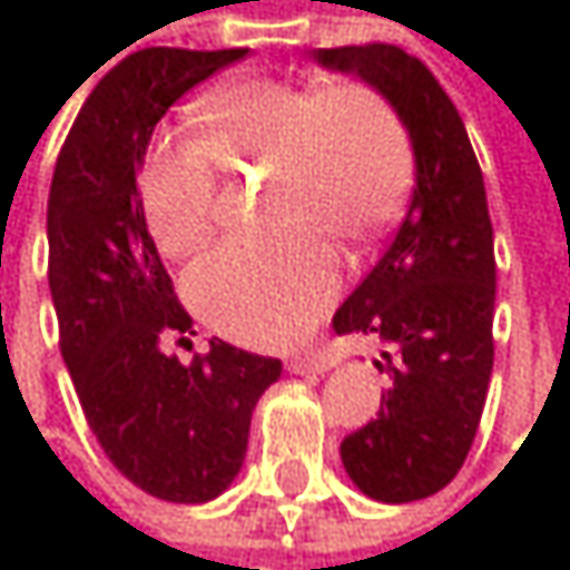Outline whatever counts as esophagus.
<instances>
[{
    "label": "esophagus",
    "instance_id": "1",
    "mask_svg": "<svg viewBox=\"0 0 570 570\" xmlns=\"http://www.w3.org/2000/svg\"><path fill=\"white\" fill-rule=\"evenodd\" d=\"M333 366V356L326 353V350H303V353H293L289 360H286V370L289 373H326Z\"/></svg>",
    "mask_w": 570,
    "mask_h": 570
}]
</instances>
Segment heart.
Wrapping results in <instances>:
<instances>
[{
    "instance_id": "1",
    "label": "heart",
    "mask_w": 570,
    "mask_h": 570,
    "mask_svg": "<svg viewBox=\"0 0 570 570\" xmlns=\"http://www.w3.org/2000/svg\"><path fill=\"white\" fill-rule=\"evenodd\" d=\"M197 134L165 135L145 148V224L168 257H187L217 227L220 168L271 165L261 210L277 227L217 244L190 267L187 293L224 336L286 343L336 293L326 237L366 244L396 220L415 168L409 128L370 81L316 88L250 75L197 101Z\"/></svg>"
}]
</instances>
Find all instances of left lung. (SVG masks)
Listing matches in <instances>:
<instances>
[{
  "label": "left lung",
  "mask_w": 570,
  "mask_h": 570,
  "mask_svg": "<svg viewBox=\"0 0 570 570\" xmlns=\"http://www.w3.org/2000/svg\"><path fill=\"white\" fill-rule=\"evenodd\" d=\"M356 71L402 115L415 190L386 254L333 316L336 333L380 336L393 390L376 419L340 445L350 479L376 502L445 489L482 422L495 360V244L485 180L465 125L435 75L390 42L320 49Z\"/></svg>",
  "instance_id": "left-lung-1"
}]
</instances>
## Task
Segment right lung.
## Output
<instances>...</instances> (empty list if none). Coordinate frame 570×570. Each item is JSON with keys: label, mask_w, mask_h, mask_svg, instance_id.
<instances>
[{"label": "right lung", "mask_w": 570, "mask_h": 570, "mask_svg": "<svg viewBox=\"0 0 570 570\" xmlns=\"http://www.w3.org/2000/svg\"><path fill=\"white\" fill-rule=\"evenodd\" d=\"M247 49H141L85 98L49 190L58 350L81 412L121 475L165 502H210L244 465L257 399L281 360L210 340L184 366L190 313L148 234L138 165L174 101ZM190 346V343H187Z\"/></svg>", "instance_id": "obj_1"}]
</instances>
